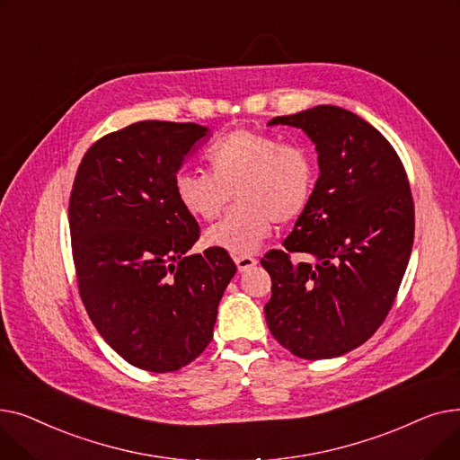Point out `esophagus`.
Wrapping results in <instances>:
<instances>
[{"mask_svg":"<svg viewBox=\"0 0 460 460\" xmlns=\"http://www.w3.org/2000/svg\"><path fill=\"white\" fill-rule=\"evenodd\" d=\"M234 262H236L238 272H248L250 269L255 267L257 259H253V257H250V255H238V257H234Z\"/></svg>","mask_w":460,"mask_h":460,"instance_id":"esophagus-1","label":"esophagus"}]
</instances>
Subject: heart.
Returning <instances> with one entry per match:
<instances>
[{
  "label": "heart",
  "mask_w": 460,
  "mask_h": 460,
  "mask_svg": "<svg viewBox=\"0 0 460 460\" xmlns=\"http://www.w3.org/2000/svg\"><path fill=\"white\" fill-rule=\"evenodd\" d=\"M210 172L181 169L173 179L181 208L199 222L220 216L236 193L238 203L205 233V244L231 255H252L276 222L291 224L309 208L317 186V162L298 143L238 128L210 145Z\"/></svg>",
  "instance_id": "1"
}]
</instances>
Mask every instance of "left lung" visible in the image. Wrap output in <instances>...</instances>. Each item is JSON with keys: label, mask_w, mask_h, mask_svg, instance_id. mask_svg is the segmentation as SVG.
Segmentation results:
<instances>
[{"label": "left lung", "mask_w": 460, "mask_h": 460, "mask_svg": "<svg viewBox=\"0 0 460 460\" xmlns=\"http://www.w3.org/2000/svg\"><path fill=\"white\" fill-rule=\"evenodd\" d=\"M269 125L302 128L321 173L285 250L261 259L272 278L264 317L295 356L337 358L364 345L394 305L414 244L412 191L390 141L349 110L324 104ZM291 252L312 261L293 265Z\"/></svg>", "instance_id": "left-lung-1"}]
</instances>
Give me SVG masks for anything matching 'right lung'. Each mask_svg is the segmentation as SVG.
Returning a JSON list of instances; mask_svg holds the SVG:
<instances>
[{"mask_svg": "<svg viewBox=\"0 0 460 460\" xmlns=\"http://www.w3.org/2000/svg\"><path fill=\"white\" fill-rule=\"evenodd\" d=\"M196 123L139 120L93 143L68 203L78 288L104 341L134 367L172 373L210 343L227 252L188 255L199 226L173 190L184 158L208 136Z\"/></svg>", "mask_w": 460, "mask_h": 460, "instance_id": "1", "label": "right lung"}]
</instances>
